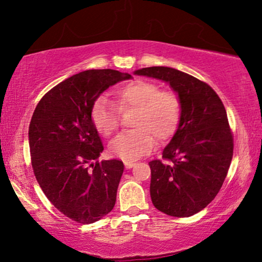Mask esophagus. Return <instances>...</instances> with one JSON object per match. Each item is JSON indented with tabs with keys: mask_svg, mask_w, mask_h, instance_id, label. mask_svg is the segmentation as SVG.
<instances>
[{
	"mask_svg": "<svg viewBox=\"0 0 262 262\" xmlns=\"http://www.w3.org/2000/svg\"><path fill=\"white\" fill-rule=\"evenodd\" d=\"M123 163H125L126 168H132L133 166L135 165V163H134V162H130V161H125Z\"/></svg>",
	"mask_w": 262,
	"mask_h": 262,
	"instance_id": "1",
	"label": "esophagus"
}]
</instances>
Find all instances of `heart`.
<instances>
[{"instance_id":"heart-1","label":"heart","mask_w":262,"mask_h":262,"mask_svg":"<svg viewBox=\"0 0 262 262\" xmlns=\"http://www.w3.org/2000/svg\"><path fill=\"white\" fill-rule=\"evenodd\" d=\"M120 111L134 110V130L122 133L110 143V152L123 161H135L149 154L155 142H164L178 128L180 101L174 94L162 91L157 84L136 79L115 91ZM91 120L101 135L110 136L119 127V110L112 101L100 97L91 110Z\"/></svg>"}]
</instances>
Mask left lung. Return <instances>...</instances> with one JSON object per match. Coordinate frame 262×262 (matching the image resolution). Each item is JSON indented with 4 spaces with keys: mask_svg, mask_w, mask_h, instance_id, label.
<instances>
[{
    "mask_svg": "<svg viewBox=\"0 0 262 262\" xmlns=\"http://www.w3.org/2000/svg\"><path fill=\"white\" fill-rule=\"evenodd\" d=\"M135 75L170 84L178 95V128L151 168L150 196L159 211L189 217L201 211L220 192L231 163L233 139L227 111L207 83L170 67L137 69Z\"/></svg>",
    "mask_w": 262,
    "mask_h": 262,
    "instance_id": "obj_1",
    "label": "left lung"
}]
</instances>
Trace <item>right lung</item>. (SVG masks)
<instances>
[{
	"label": "right lung",
	"instance_id": "1",
	"mask_svg": "<svg viewBox=\"0 0 262 262\" xmlns=\"http://www.w3.org/2000/svg\"><path fill=\"white\" fill-rule=\"evenodd\" d=\"M130 78L113 69L73 75L42 97L31 119L29 144L35 179L53 206L77 223H95L115 205L123 163L98 162L104 147L91 110L105 90Z\"/></svg>",
	"mask_w": 262,
	"mask_h": 262
}]
</instances>
